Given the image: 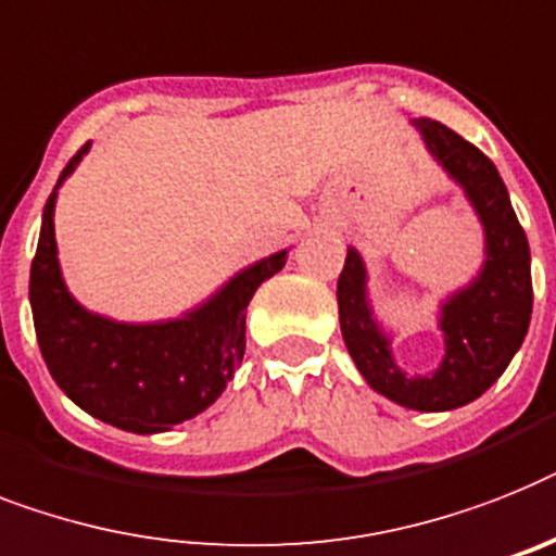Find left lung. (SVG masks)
I'll use <instances>...</instances> for the list:
<instances>
[{"label":"left lung","mask_w":556,"mask_h":556,"mask_svg":"<svg viewBox=\"0 0 556 556\" xmlns=\"http://www.w3.org/2000/svg\"><path fill=\"white\" fill-rule=\"evenodd\" d=\"M426 150L463 187L483 224L485 261L469 287L440 306L446 355L432 375L409 378L394 364L389 334L378 327L366 298V267L357 250H346L338 278L343 343L375 392L417 412L466 406L492 387L522 346L531 320V252L508 190L489 155L432 118H415Z\"/></svg>","instance_id":"8db88e82"}]
</instances>
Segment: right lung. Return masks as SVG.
I'll return each mask as SVG.
<instances>
[{"label": "right lung", "instance_id": "right-lung-1", "mask_svg": "<svg viewBox=\"0 0 556 556\" xmlns=\"http://www.w3.org/2000/svg\"><path fill=\"white\" fill-rule=\"evenodd\" d=\"M50 192L36 258L30 264V309L50 375L87 415L136 434L167 432L213 406L236 375L247 346V306L261 283L281 273L287 250L241 269L199 309L155 324H118L85 309L67 292L56 258L53 210L62 181Z\"/></svg>", "mask_w": 556, "mask_h": 556}]
</instances>
